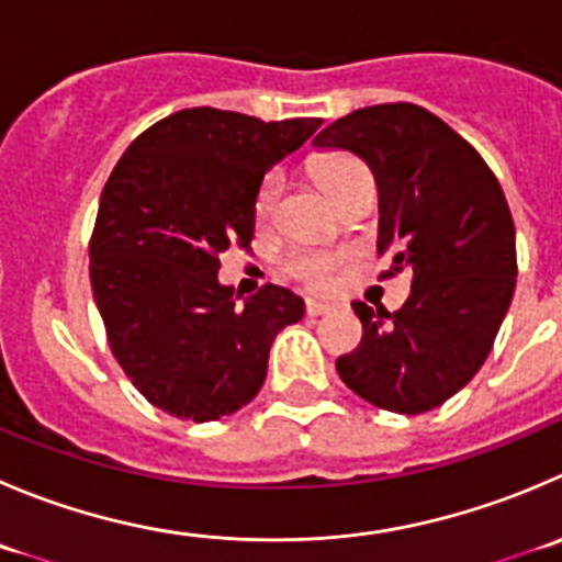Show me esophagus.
Wrapping results in <instances>:
<instances>
[{"label":"esophagus","mask_w":562,"mask_h":562,"mask_svg":"<svg viewBox=\"0 0 562 562\" xmlns=\"http://www.w3.org/2000/svg\"><path fill=\"white\" fill-rule=\"evenodd\" d=\"M304 313L313 315V318H318V315L331 313V307H329V304H321V302H307V304H304Z\"/></svg>","instance_id":"esophagus-1"}]
</instances>
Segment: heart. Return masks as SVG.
Returning <instances> with one entry per match:
<instances>
[{
	"mask_svg": "<svg viewBox=\"0 0 562 562\" xmlns=\"http://www.w3.org/2000/svg\"><path fill=\"white\" fill-rule=\"evenodd\" d=\"M310 172L315 181L324 187V192L331 200H340L348 189L362 178H370L368 165L351 154H321L310 161ZM277 198H280V181L277 176H266L260 181L258 192H255V216L260 222L269 220L277 209ZM342 263V255L335 252H315V249H299L285 258V271L293 280L304 282L313 291H326L335 285V274Z\"/></svg>",
	"mask_w": 562,
	"mask_h": 562,
	"instance_id": "1",
	"label": "heart"
}]
</instances>
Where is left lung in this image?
<instances>
[{"instance_id": "8db88e82", "label": "left lung", "mask_w": 562, "mask_h": 562, "mask_svg": "<svg viewBox=\"0 0 562 562\" xmlns=\"http://www.w3.org/2000/svg\"><path fill=\"white\" fill-rule=\"evenodd\" d=\"M315 145L368 161L379 183V255H392L381 277L412 274L395 313L351 304L362 342L337 359V373L386 412H431L481 370L514 299L516 227L503 187L464 136L417 103L357 109Z\"/></svg>"}]
</instances>
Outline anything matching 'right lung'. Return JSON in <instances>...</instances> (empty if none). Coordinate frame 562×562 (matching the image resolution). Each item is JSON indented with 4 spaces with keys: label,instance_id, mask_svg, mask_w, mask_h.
I'll use <instances>...</instances> for the list:
<instances>
[{
    "label": "right lung",
    "instance_id": "add662e5",
    "mask_svg": "<svg viewBox=\"0 0 562 562\" xmlns=\"http://www.w3.org/2000/svg\"><path fill=\"white\" fill-rule=\"evenodd\" d=\"M321 123L181 109L114 165L90 236L92 296L123 373L170 417L211 423L247 406L274 337L302 321V299L271 282L236 307L216 271L222 252L252 244L266 170Z\"/></svg>",
    "mask_w": 562,
    "mask_h": 562
}]
</instances>
